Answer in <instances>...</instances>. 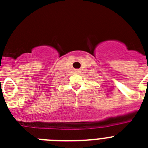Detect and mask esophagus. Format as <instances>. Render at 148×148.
Returning a JSON list of instances; mask_svg holds the SVG:
<instances>
[{
    "mask_svg": "<svg viewBox=\"0 0 148 148\" xmlns=\"http://www.w3.org/2000/svg\"><path fill=\"white\" fill-rule=\"evenodd\" d=\"M75 73H81V70H77L76 71H75Z\"/></svg>",
    "mask_w": 148,
    "mask_h": 148,
    "instance_id": "1",
    "label": "esophagus"
}]
</instances>
